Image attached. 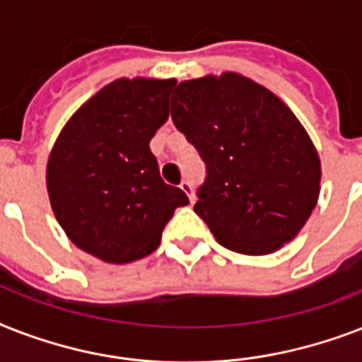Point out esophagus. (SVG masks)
<instances>
[{
    "label": "esophagus",
    "mask_w": 362,
    "mask_h": 362,
    "mask_svg": "<svg viewBox=\"0 0 362 362\" xmlns=\"http://www.w3.org/2000/svg\"><path fill=\"white\" fill-rule=\"evenodd\" d=\"M180 187H182V192L186 193L187 197H189V201H192V203H193V201H195V193H193V184H192V182L184 180L180 184Z\"/></svg>",
    "instance_id": "obj_1"
}]
</instances>
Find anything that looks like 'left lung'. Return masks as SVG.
Masks as SVG:
<instances>
[{"label": "left lung", "instance_id": "1", "mask_svg": "<svg viewBox=\"0 0 362 362\" xmlns=\"http://www.w3.org/2000/svg\"><path fill=\"white\" fill-rule=\"evenodd\" d=\"M170 118L206 165L193 210L221 246L276 252L297 237L320 195V156L291 110L246 76L180 82Z\"/></svg>", "mask_w": 362, "mask_h": 362}]
</instances>
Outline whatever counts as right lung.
<instances>
[{
    "mask_svg": "<svg viewBox=\"0 0 362 362\" xmlns=\"http://www.w3.org/2000/svg\"><path fill=\"white\" fill-rule=\"evenodd\" d=\"M176 81L120 78L76 110L48 158L47 187L71 242L107 263H131L159 246L189 199L165 184L150 150L169 118Z\"/></svg>",
    "mask_w": 362,
    "mask_h": 362,
    "instance_id": "right-lung-1",
    "label": "right lung"
}]
</instances>
